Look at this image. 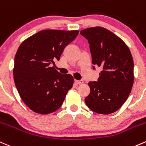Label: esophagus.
I'll list each match as a JSON object with an SVG mask.
<instances>
[{"instance_id":"34e87169","label":"esophagus","mask_w":146,"mask_h":146,"mask_svg":"<svg viewBox=\"0 0 146 146\" xmlns=\"http://www.w3.org/2000/svg\"><path fill=\"white\" fill-rule=\"evenodd\" d=\"M84 82L83 80H75V83H76V84H82V83Z\"/></svg>"}]
</instances>
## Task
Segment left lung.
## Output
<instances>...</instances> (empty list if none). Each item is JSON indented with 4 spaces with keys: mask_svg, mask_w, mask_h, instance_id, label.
<instances>
[{
    "mask_svg": "<svg viewBox=\"0 0 146 146\" xmlns=\"http://www.w3.org/2000/svg\"><path fill=\"white\" fill-rule=\"evenodd\" d=\"M80 34L90 45L92 64L102 68L98 81L88 83L90 94L84 99L86 105L96 113H113L126 101L134 83L130 50L121 38L102 27L84 29Z\"/></svg>",
    "mask_w": 146,
    "mask_h": 146,
    "instance_id": "left-lung-1",
    "label": "left lung"
}]
</instances>
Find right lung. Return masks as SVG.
Instances as JSON below:
<instances>
[{"mask_svg":"<svg viewBox=\"0 0 146 146\" xmlns=\"http://www.w3.org/2000/svg\"><path fill=\"white\" fill-rule=\"evenodd\" d=\"M78 30H44L24 40L14 57V80L19 96L32 111L48 114L62 106L73 84V77L50 64L60 60Z\"/></svg>","mask_w":146,"mask_h":146,"instance_id":"add662e5","label":"right lung"}]
</instances>
